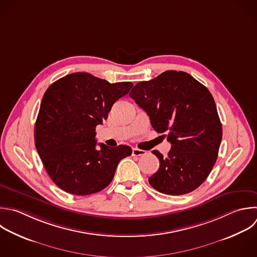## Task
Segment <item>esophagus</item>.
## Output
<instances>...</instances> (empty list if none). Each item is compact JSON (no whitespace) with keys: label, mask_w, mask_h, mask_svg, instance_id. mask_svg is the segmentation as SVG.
<instances>
[{"label":"esophagus","mask_w":257,"mask_h":257,"mask_svg":"<svg viewBox=\"0 0 257 257\" xmlns=\"http://www.w3.org/2000/svg\"><path fill=\"white\" fill-rule=\"evenodd\" d=\"M145 154H146L145 151L140 150V149H137V148H134L132 155H133L134 157H140V156H143V155H145Z\"/></svg>","instance_id":"obj_1"}]
</instances>
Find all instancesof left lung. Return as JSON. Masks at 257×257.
<instances>
[{"label": "left lung", "mask_w": 257, "mask_h": 257, "mask_svg": "<svg viewBox=\"0 0 257 257\" xmlns=\"http://www.w3.org/2000/svg\"><path fill=\"white\" fill-rule=\"evenodd\" d=\"M130 96L172 145L166 157L153 151L160 168L149 178L151 186L167 195L197 189L212 171L222 140V124L210 91L190 74L168 70L139 82Z\"/></svg>", "instance_id": "8db88e82"}]
</instances>
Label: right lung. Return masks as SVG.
Listing matches in <instances>:
<instances>
[{"label":"right lung","mask_w":257,"mask_h":257,"mask_svg":"<svg viewBox=\"0 0 257 257\" xmlns=\"http://www.w3.org/2000/svg\"><path fill=\"white\" fill-rule=\"evenodd\" d=\"M133 86L76 72L47 88L35 123V145L60 189L78 196L97 193L110 184L119 161L132 155V149L122 145L100 144L96 150L95 127Z\"/></svg>","instance_id":"obj_1"}]
</instances>
